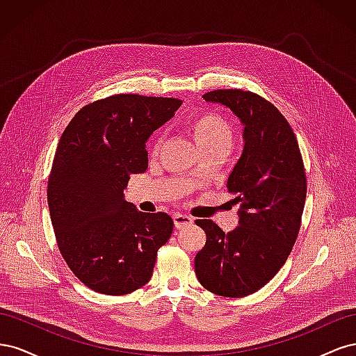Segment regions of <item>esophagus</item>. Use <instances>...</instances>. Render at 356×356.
<instances>
[{"mask_svg":"<svg viewBox=\"0 0 356 356\" xmlns=\"http://www.w3.org/2000/svg\"><path fill=\"white\" fill-rule=\"evenodd\" d=\"M193 222V218L188 217V215H184V213H174V224L177 229H181V227H186V225L191 224Z\"/></svg>","mask_w":356,"mask_h":356,"instance_id":"1","label":"esophagus"}]
</instances>
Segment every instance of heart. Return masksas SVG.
<instances>
[{"label":"heart","mask_w":356,"mask_h":356,"mask_svg":"<svg viewBox=\"0 0 356 356\" xmlns=\"http://www.w3.org/2000/svg\"><path fill=\"white\" fill-rule=\"evenodd\" d=\"M184 127L195 139L203 154H222L233 144V124L227 117L217 111H202L193 114L184 120Z\"/></svg>","instance_id":"obj_1"}]
</instances>
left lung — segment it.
Wrapping results in <instances>:
<instances>
[{
	"mask_svg": "<svg viewBox=\"0 0 356 356\" xmlns=\"http://www.w3.org/2000/svg\"><path fill=\"white\" fill-rule=\"evenodd\" d=\"M203 99L220 102L245 126L242 157L227 181L241 204L239 225L224 233L212 220H196L207 242L195 258L199 282L222 297L263 288L293 251L303 215L307 178L297 138L276 106L250 90L218 89Z\"/></svg>",
	"mask_w": 356,
	"mask_h": 356,
	"instance_id": "left-lung-1",
	"label": "left lung"
}]
</instances>
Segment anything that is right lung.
Masks as SVG:
<instances>
[{
    "mask_svg": "<svg viewBox=\"0 0 356 356\" xmlns=\"http://www.w3.org/2000/svg\"><path fill=\"white\" fill-rule=\"evenodd\" d=\"M177 98L118 93L93 101L63 131L47 182L58 248L80 281L106 296L145 285L174 221L124 200L132 174L148 168L145 143L175 114Z\"/></svg>",
    "mask_w": 356,
    "mask_h": 356,
    "instance_id": "add662e5",
    "label": "right lung"
}]
</instances>
